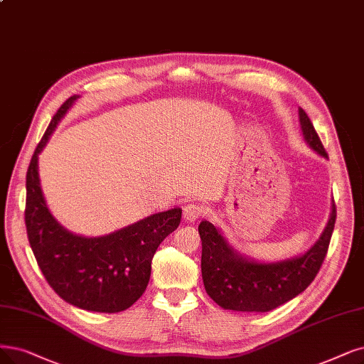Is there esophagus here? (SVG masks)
I'll list each match as a JSON object with an SVG mask.
<instances>
[{
    "label": "esophagus",
    "instance_id": "34e87169",
    "mask_svg": "<svg viewBox=\"0 0 364 364\" xmlns=\"http://www.w3.org/2000/svg\"><path fill=\"white\" fill-rule=\"evenodd\" d=\"M203 212H205V210H203V208L200 205H196V203H191V205H186L183 208L185 221H188V223L197 221L198 218L203 215Z\"/></svg>",
    "mask_w": 364,
    "mask_h": 364
}]
</instances>
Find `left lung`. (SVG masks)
<instances>
[{"mask_svg":"<svg viewBox=\"0 0 364 364\" xmlns=\"http://www.w3.org/2000/svg\"><path fill=\"white\" fill-rule=\"evenodd\" d=\"M301 133L321 156L327 152L303 109H299ZM336 223V205L331 203L324 231L311 248L294 258L259 263L239 254L212 223L201 221V276L209 297L224 309L237 312H269L294 299L315 279L327 255Z\"/></svg>","mask_w":364,"mask_h":364,"instance_id":"left-lung-1","label":"left lung"}]
</instances>
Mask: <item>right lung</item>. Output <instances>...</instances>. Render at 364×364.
<instances>
[{
	"instance_id": "obj_1",
	"label": "right lung",
	"mask_w": 364,
	"mask_h": 364,
	"mask_svg": "<svg viewBox=\"0 0 364 364\" xmlns=\"http://www.w3.org/2000/svg\"><path fill=\"white\" fill-rule=\"evenodd\" d=\"M77 98L64 101L34 151L26 171L25 225L37 264L58 296L85 311L116 314L144 293L154 254L179 227L182 209L154 213L100 237L73 235L55 220L40 186L38 154Z\"/></svg>"
}]
</instances>
